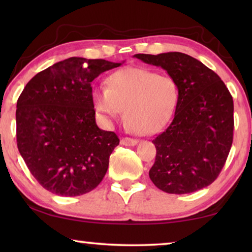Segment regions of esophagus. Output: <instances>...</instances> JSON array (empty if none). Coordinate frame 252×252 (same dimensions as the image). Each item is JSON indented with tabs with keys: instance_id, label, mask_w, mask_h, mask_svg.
I'll use <instances>...</instances> for the list:
<instances>
[{
	"instance_id": "34e87169",
	"label": "esophagus",
	"mask_w": 252,
	"mask_h": 252,
	"mask_svg": "<svg viewBox=\"0 0 252 252\" xmlns=\"http://www.w3.org/2000/svg\"><path fill=\"white\" fill-rule=\"evenodd\" d=\"M136 143H138V140H135V139H131V138H122L121 139L122 146L132 147V146H135Z\"/></svg>"
}]
</instances>
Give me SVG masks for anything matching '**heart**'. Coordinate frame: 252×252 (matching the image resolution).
<instances>
[{"instance_id": "heart-1", "label": "heart", "mask_w": 252, "mask_h": 252, "mask_svg": "<svg viewBox=\"0 0 252 252\" xmlns=\"http://www.w3.org/2000/svg\"><path fill=\"white\" fill-rule=\"evenodd\" d=\"M108 88L92 91L94 108L105 121L121 117L136 133L149 135L160 131L170 121L179 100V88L169 75L146 67H126L111 74Z\"/></svg>"}]
</instances>
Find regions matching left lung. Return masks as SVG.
<instances>
[{
  "label": "left lung",
  "mask_w": 252,
  "mask_h": 252,
  "mask_svg": "<svg viewBox=\"0 0 252 252\" xmlns=\"http://www.w3.org/2000/svg\"><path fill=\"white\" fill-rule=\"evenodd\" d=\"M134 58L161 66L179 88L173 120L152 141L157 156L149 177L160 190L174 194L211 185L223 168L233 139V100L225 84L203 63L185 53Z\"/></svg>",
  "instance_id": "1"
}]
</instances>
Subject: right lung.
I'll use <instances>...</instances> for the list:
<instances>
[{
    "mask_svg": "<svg viewBox=\"0 0 252 252\" xmlns=\"http://www.w3.org/2000/svg\"><path fill=\"white\" fill-rule=\"evenodd\" d=\"M102 59L69 58L29 81L16 104V142L37 182L76 197L99 186L120 140L95 122L91 82L120 66Z\"/></svg>",
    "mask_w": 252,
    "mask_h": 252,
    "instance_id": "obj_1",
    "label": "right lung"
}]
</instances>
